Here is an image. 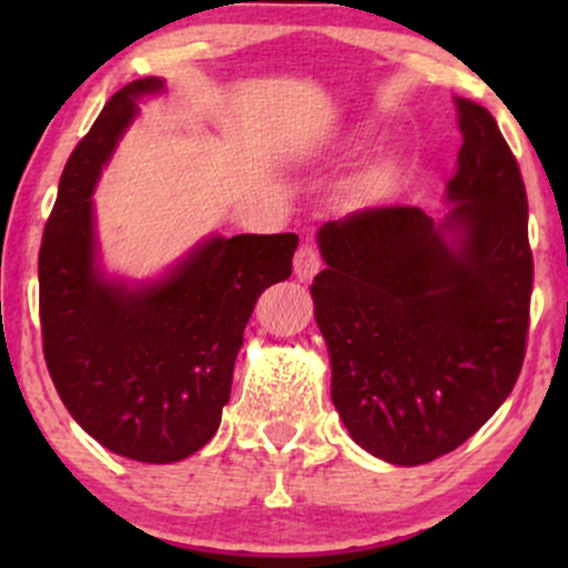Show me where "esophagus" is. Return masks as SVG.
Segmentation results:
<instances>
[{
	"label": "esophagus",
	"instance_id": "34e87169",
	"mask_svg": "<svg viewBox=\"0 0 568 568\" xmlns=\"http://www.w3.org/2000/svg\"><path fill=\"white\" fill-rule=\"evenodd\" d=\"M321 253H317V247L310 243H304L296 251V256H293V275L302 280V283L315 277L317 272H321Z\"/></svg>",
	"mask_w": 568,
	"mask_h": 568
}]
</instances>
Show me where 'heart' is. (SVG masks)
Returning a JSON list of instances; mask_svg holds the SVG:
<instances>
[{
    "mask_svg": "<svg viewBox=\"0 0 568 568\" xmlns=\"http://www.w3.org/2000/svg\"><path fill=\"white\" fill-rule=\"evenodd\" d=\"M397 184V160L389 154L366 160L361 168H355L347 179L336 189V202L342 211L361 213L382 205Z\"/></svg>",
    "mask_w": 568,
    "mask_h": 568,
    "instance_id": "1",
    "label": "heart"
}]
</instances>
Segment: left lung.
I'll use <instances>...</instances> for the list:
<instances>
[{"label": "left lung", "mask_w": 568, "mask_h": 568, "mask_svg": "<svg viewBox=\"0 0 568 568\" xmlns=\"http://www.w3.org/2000/svg\"><path fill=\"white\" fill-rule=\"evenodd\" d=\"M462 149L446 213L379 207L317 230L312 280L331 400L376 459L416 467L494 416L529 331V205L497 122L454 95Z\"/></svg>", "instance_id": "obj_1"}]
</instances>
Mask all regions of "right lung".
<instances>
[{
    "label": "right lung",
    "mask_w": 568,
    "mask_h": 568,
    "mask_svg": "<svg viewBox=\"0 0 568 568\" xmlns=\"http://www.w3.org/2000/svg\"><path fill=\"white\" fill-rule=\"evenodd\" d=\"M143 77L103 106L61 175L39 251L44 361L63 406L125 459L171 465L216 435L243 331L264 288L291 277L296 234H207L158 277L103 266L93 192L139 103Z\"/></svg>",
    "instance_id": "add662e5"
}]
</instances>
